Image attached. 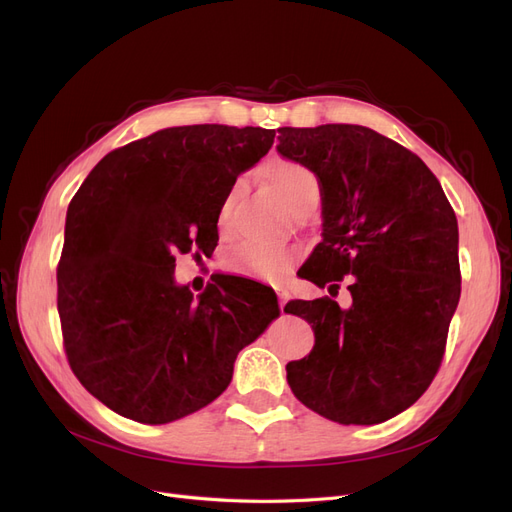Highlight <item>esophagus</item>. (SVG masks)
Segmentation results:
<instances>
[{"label": "esophagus", "mask_w": 512, "mask_h": 512, "mask_svg": "<svg viewBox=\"0 0 512 512\" xmlns=\"http://www.w3.org/2000/svg\"><path fill=\"white\" fill-rule=\"evenodd\" d=\"M275 288V294H277V301H279V307L284 309L286 307V301H288V290L284 286H273Z\"/></svg>", "instance_id": "obj_1"}]
</instances>
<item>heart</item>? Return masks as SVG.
<instances>
[{
  "instance_id": "obj_1",
  "label": "heart",
  "mask_w": 512,
  "mask_h": 512,
  "mask_svg": "<svg viewBox=\"0 0 512 512\" xmlns=\"http://www.w3.org/2000/svg\"><path fill=\"white\" fill-rule=\"evenodd\" d=\"M264 184L292 211H305L320 199V180L317 175L288 156H273L260 171ZM237 195V188L228 192L218 211L220 235L231 233V207ZM301 258V252L294 245H267V243H239L224 256V267L228 271L252 275L258 279L277 281L284 279L294 264Z\"/></svg>"
}]
</instances>
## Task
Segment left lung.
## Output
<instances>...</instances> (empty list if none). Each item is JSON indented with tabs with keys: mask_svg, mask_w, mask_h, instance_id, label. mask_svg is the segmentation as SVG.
I'll return each instance as SVG.
<instances>
[{
	"mask_svg": "<svg viewBox=\"0 0 512 512\" xmlns=\"http://www.w3.org/2000/svg\"><path fill=\"white\" fill-rule=\"evenodd\" d=\"M277 142L322 184L324 239L301 277L330 296L347 279L351 294L349 309L328 296L284 307L315 334L311 354L288 362V383L326 419L381 424L443 362L462 290L455 211L417 154L368 127H281Z\"/></svg>",
	"mask_w": 512,
	"mask_h": 512,
	"instance_id": "obj_1",
	"label": "left lung"
}]
</instances>
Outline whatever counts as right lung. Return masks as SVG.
<instances>
[{
  "label": "right lung",
  "mask_w": 512,
  "mask_h": 512,
  "mask_svg": "<svg viewBox=\"0 0 512 512\" xmlns=\"http://www.w3.org/2000/svg\"><path fill=\"white\" fill-rule=\"evenodd\" d=\"M273 139L260 127L156 131L105 154L69 203L57 267L65 356L118 415L167 424L207 407L279 315L252 279H218L199 298L173 281L175 252L216 248L224 199Z\"/></svg>",
  "instance_id": "1"
}]
</instances>
